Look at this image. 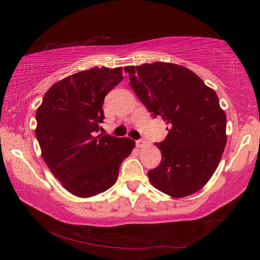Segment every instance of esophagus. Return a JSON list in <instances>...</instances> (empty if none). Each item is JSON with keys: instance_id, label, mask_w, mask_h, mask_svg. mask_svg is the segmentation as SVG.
<instances>
[{"instance_id": "1", "label": "esophagus", "mask_w": 260, "mask_h": 260, "mask_svg": "<svg viewBox=\"0 0 260 260\" xmlns=\"http://www.w3.org/2000/svg\"><path fill=\"white\" fill-rule=\"evenodd\" d=\"M144 145H146V141L144 139H140L136 141V146L137 147H143Z\"/></svg>"}]
</instances>
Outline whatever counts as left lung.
<instances>
[{
	"mask_svg": "<svg viewBox=\"0 0 260 260\" xmlns=\"http://www.w3.org/2000/svg\"><path fill=\"white\" fill-rule=\"evenodd\" d=\"M124 70L148 112L169 125L168 136L156 143L162 161L148 171L151 183L173 198L199 191L217 170L227 143V117L217 93L180 64L157 61Z\"/></svg>",
	"mask_w": 260,
	"mask_h": 260,
	"instance_id": "8db88e82",
	"label": "left lung"
}]
</instances>
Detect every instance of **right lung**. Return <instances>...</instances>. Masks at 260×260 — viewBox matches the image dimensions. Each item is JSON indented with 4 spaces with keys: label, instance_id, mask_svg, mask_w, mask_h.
<instances>
[{
    "label": "right lung",
    "instance_id": "1",
    "mask_svg": "<svg viewBox=\"0 0 260 260\" xmlns=\"http://www.w3.org/2000/svg\"><path fill=\"white\" fill-rule=\"evenodd\" d=\"M123 80L121 67H93L50 87L36 114L42 157L66 190L81 198L97 196L117 181L121 162L135 142L98 135L107 93Z\"/></svg>",
    "mask_w": 260,
    "mask_h": 260
}]
</instances>
